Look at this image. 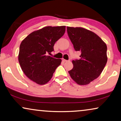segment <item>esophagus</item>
<instances>
[{"label":"esophagus","mask_w":121,"mask_h":121,"mask_svg":"<svg viewBox=\"0 0 121 121\" xmlns=\"http://www.w3.org/2000/svg\"><path fill=\"white\" fill-rule=\"evenodd\" d=\"M62 61L63 62H67V60H65V59H62Z\"/></svg>","instance_id":"1"}]
</instances>
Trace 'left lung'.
<instances>
[{"label": "left lung", "instance_id": "1", "mask_svg": "<svg viewBox=\"0 0 121 121\" xmlns=\"http://www.w3.org/2000/svg\"><path fill=\"white\" fill-rule=\"evenodd\" d=\"M67 32L75 50L81 52L79 60L72 61L73 67L69 73L77 84L87 85L100 75L107 63V45L86 29L67 26Z\"/></svg>", "mask_w": 121, "mask_h": 121}]
</instances>
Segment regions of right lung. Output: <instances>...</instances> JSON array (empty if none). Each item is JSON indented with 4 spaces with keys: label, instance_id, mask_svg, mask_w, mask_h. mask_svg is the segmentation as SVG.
<instances>
[{
    "label": "right lung",
    "instance_id": "right-lung-1",
    "mask_svg": "<svg viewBox=\"0 0 121 121\" xmlns=\"http://www.w3.org/2000/svg\"><path fill=\"white\" fill-rule=\"evenodd\" d=\"M65 26H46L30 34L22 40L18 60L22 71L30 80L44 85L52 78L61 60L48 55L56 41L63 36Z\"/></svg>",
    "mask_w": 121,
    "mask_h": 121
}]
</instances>
